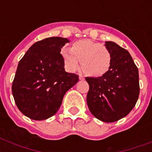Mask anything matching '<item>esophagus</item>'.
Listing matches in <instances>:
<instances>
[{
	"label": "esophagus",
	"mask_w": 152,
	"mask_h": 152,
	"mask_svg": "<svg viewBox=\"0 0 152 152\" xmlns=\"http://www.w3.org/2000/svg\"><path fill=\"white\" fill-rule=\"evenodd\" d=\"M79 79H80V80H83L85 79V77H84V76L82 75V74H80V75H79Z\"/></svg>",
	"instance_id": "34e87169"
}]
</instances>
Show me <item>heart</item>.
Instances as JSON below:
<instances>
[{"mask_svg":"<svg viewBox=\"0 0 152 152\" xmlns=\"http://www.w3.org/2000/svg\"><path fill=\"white\" fill-rule=\"evenodd\" d=\"M64 66L69 71L82 67L92 76H102L110 70L112 61L110 51L106 46L91 39H81L75 42L71 49L64 48L61 51Z\"/></svg>","mask_w":152,"mask_h":152,"instance_id":"heart-1","label":"heart"}]
</instances>
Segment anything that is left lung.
Instances as JSON below:
<instances>
[{"label":"left lung","instance_id":"1","mask_svg":"<svg viewBox=\"0 0 152 152\" xmlns=\"http://www.w3.org/2000/svg\"><path fill=\"white\" fill-rule=\"evenodd\" d=\"M105 46L112 56L110 69L99 77H86L87 103L91 113L104 122L120 120L132 110L140 94L139 72L131 55L113 42Z\"/></svg>","mask_w":152,"mask_h":152}]
</instances>
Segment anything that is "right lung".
<instances>
[{"label":"right lung","instance_id":"obj_1","mask_svg":"<svg viewBox=\"0 0 152 152\" xmlns=\"http://www.w3.org/2000/svg\"><path fill=\"white\" fill-rule=\"evenodd\" d=\"M68 39L51 37L33 44L18 64L12 91L20 112L33 120L57 113L63 97L79 81L64 70L61 50Z\"/></svg>","mask_w":152,"mask_h":152}]
</instances>
